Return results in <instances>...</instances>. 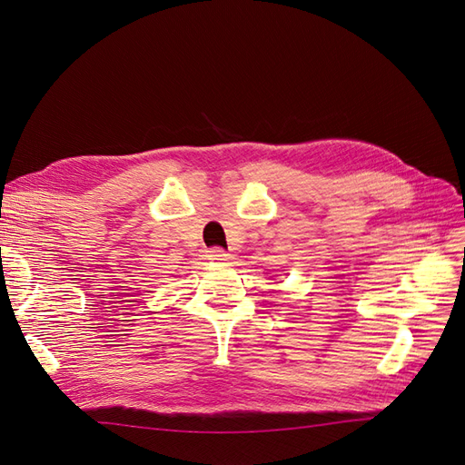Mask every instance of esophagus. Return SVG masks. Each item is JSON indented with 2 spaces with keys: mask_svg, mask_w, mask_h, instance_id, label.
<instances>
[{
  "mask_svg": "<svg viewBox=\"0 0 465 465\" xmlns=\"http://www.w3.org/2000/svg\"><path fill=\"white\" fill-rule=\"evenodd\" d=\"M211 260H219V262H224V260H229V254H227V250H223V248H213V250H209V254H207Z\"/></svg>",
  "mask_w": 465,
  "mask_h": 465,
  "instance_id": "1",
  "label": "esophagus"
}]
</instances>
